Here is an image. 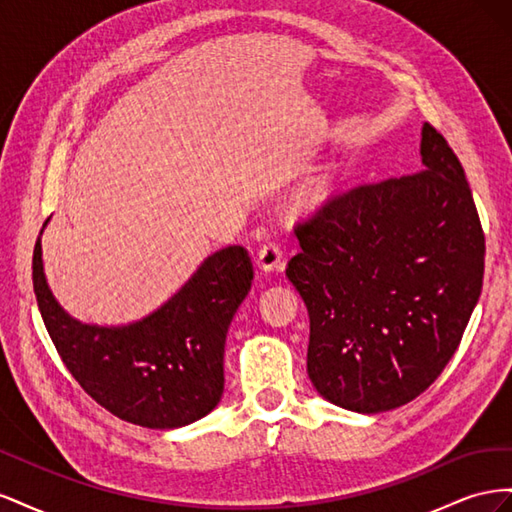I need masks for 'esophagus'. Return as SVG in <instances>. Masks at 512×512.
<instances>
[{
  "label": "esophagus",
  "instance_id": "34e87169",
  "mask_svg": "<svg viewBox=\"0 0 512 512\" xmlns=\"http://www.w3.org/2000/svg\"><path fill=\"white\" fill-rule=\"evenodd\" d=\"M258 267L265 271V273H271V271H282L284 269V260H282V252L280 247H277L275 243L267 241L265 245L260 247L258 252Z\"/></svg>",
  "mask_w": 512,
  "mask_h": 512
}]
</instances>
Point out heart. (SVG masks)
Masks as SVG:
<instances>
[{"instance_id": "b5f03b06", "label": "heart", "mask_w": 512, "mask_h": 512, "mask_svg": "<svg viewBox=\"0 0 512 512\" xmlns=\"http://www.w3.org/2000/svg\"><path fill=\"white\" fill-rule=\"evenodd\" d=\"M329 196H331V177L320 173L301 185V190L297 194V203L305 209H314V207H320Z\"/></svg>"}]
</instances>
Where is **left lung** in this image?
I'll list each match as a JSON object with an SVG mask.
<instances>
[{"label":"left lung","mask_w":512,"mask_h":512,"mask_svg":"<svg viewBox=\"0 0 512 512\" xmlns=\"http://www.w3.org/2000/svg\"><path fill=\"white\" fill-rule=\"evenodd\" d=\"M416 175L361 185L297 230L286 277L309 314L307 376L361 414L408 404L455 354L483 288L466 173L429 123Z\"/></svg>","instance_id":"8db88e82"}]
</instances>
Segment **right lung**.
Segmentation results:
<instances>
[{"label":"right lung","instance_id":"obj_1","mask_svg":"<svg viewBox=\"0 0 512 512\" xmlns=\"http://www.w3.org/2000/svg\"><path fill=\"white\" fill-rule=\"evenodd\" d=\"M34 247V292L53 344L85 393L123 421L149 429L192 425L220 404L224 344L252 288L247 250L209 254L183 286L128 324H89L70 316L46 282L42 232Z\"/></svg>","mask_w":512,"mask_h":512}]
</instances>
